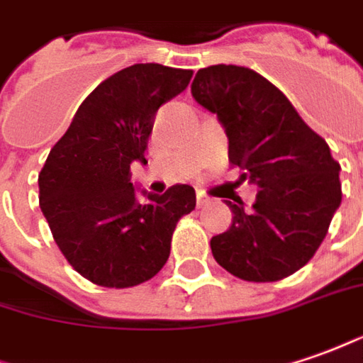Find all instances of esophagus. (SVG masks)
<instances>
[{
    "label": "esophagus",
    "instance_id": "esophagus-1",
    "mask_svg": "<svg viewBox=\"0 0 363 363\" xmlns=\"http://www.w3.org/2000/svg\"><path fill=\"white\" fill-rule=\"evenodd\" d=\"M208 202H211V199H208V196H206L204 192H196V206H199V208L206 206Z\"/></svg>",
    "mask_w": 363,
    "mask_h": 363
}]
</instances>
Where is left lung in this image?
I'll return each mask as SVG.
<instances>
[{
    "label": "left lung",
    "instance_id": "left-lung-1",
    "mask_svg": "<svg viewBox=\"0 0 363 363\" xmlns=\"http://www.w3.org/2000/svg\"><path fill=\"white\" fill-rule=\"evenodd\" d=\"M191 91L223 123L230 164L258 184L250 211L226 201L233 224L213 236L214 260L246 282L294 274L316 254L340 206V162L284 93L252 69L204 67Z\"/></svg>",
    "mask_w": 363,
    "mask_h": 363
}]
</instances>
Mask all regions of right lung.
<instances>
[{"instance_id":"add662e5","label":"right lung","mask_w":363,"mask_h":363,"mask_svg":"<svg viewBox=\"0 0 363 363\" xmlns=\"http://www.w3.org/2000/svg\"><path fill=\"white\" fill-rule=\"evenodd\" d=\"M191 69L137 63L93 89L39 172V206L67 262L105 288L143 284L171 254L177 223L196 194L174 184L137 202L130 162L145 150L162 103L189 87Z\"/></svg>"}]
</instances>
